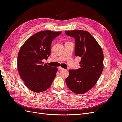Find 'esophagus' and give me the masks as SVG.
I'll list each match as a JSON object with an SVG mask.
<instances>
[{"mask_svg":"<svg viewBox=\"0 0 122 122\" xmlns=\"http://www.w3.org/2000/svg\"><path fill=\"white\" fill-rule=\"evenodd\" d=\"M58 70H63L64 69L60 67H58Z\"/></svg>","mask_w":122,"mask_h":122,"instance_id":"obj_1","label":"esophagus"}]
</instances>
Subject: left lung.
Masks as SVG:
<instances>
[{
    "instance_id": "obj_1",
    "label": "left lung",
    "mask_w": 122,
    "mask_h": 122,
    "mask_svg": "<svg viewBox=\"0 0 122 122\" xmlns=\"http://www.w3.org/2000/svg\"><path fill=\"white\" fill-rule=\"evenodd\" d=\"M65 34L75 39V55L81 58L80 68L69 70L66 82L74 93L83 94L93 88L103 71V51L88 31L77 29L65 31Z\"/></svg>"
}]
</instances>
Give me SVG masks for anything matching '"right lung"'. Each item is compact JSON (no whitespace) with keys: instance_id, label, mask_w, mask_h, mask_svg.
<instances>
[{"instance_id":"right-lung-1","label":"right lung","mask_w":122,"mask_h":122,"mask_svg":"<svg viewBox=\"0 0 122 122\" xmlns=\"http://www.w3.org/2000/svg\"><path fill=\"white\" fill-rule=\"evenodd\" d=\"M61 31H42L30 36L18 55V72L29 90L41 93L49 88L56 76L57 68L43 64L51 53V45Z\"/></svg>"}]
</instances>
